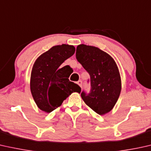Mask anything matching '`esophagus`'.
<instances>
[{
  "label": "esophagus",
  "instance_id": "34e87169",
  "mask_svg": "<svg viewBox=\"0 0 151 151\" xmlns=\"http://www.w3.org/2000/svg\"><path fill=\"white\" fill-rule=\"evenodd\" d=\"M77 84L79 85V86L81 87V88H82V81L81 80H79L78 81V82H77Z\"/></svg>",
  "mask_w": 151,
  "mask_h": 151
}]
</instances>
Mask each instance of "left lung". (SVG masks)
<instances>
[{
	"label": "left lung",
	"mask_w": 151,
	"mask_h": 151,
	"mask_svg": "<svg viewBox=\"0 0 151 151\" xmlns=\"http://www.w3.org/2000/svg\"><path fill=\"white\" fill-rule=\"evenodd\" d=\"M76 58L91 77V93H81L83 101L99 115L110 112L121 91V75L115 60L106 52L85 44L77 46Z\"/></svg>",
	"instance_id": "left-lung-1"
}]
</instances>
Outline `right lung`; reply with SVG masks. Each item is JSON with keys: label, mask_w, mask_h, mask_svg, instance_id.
<instances>
[{"label": "right lung", "mask_w": 151, "mask_h": 151, "mask_svg": "<svg viewBox=\"0 0 151 151\" xmlns=\"http://www.w3.org/2000/svg\"><path fill=\"white\" fill-rule=\"evenodd\" d=\"M75 51L73 45H55L35 61L30 74V91L37 106L43 112L50 113L56 110L74 92L80 93V87L69 80L67 67L60 68Z\"/></svg>", "instance_id": "obj_1"}]
</instances>
